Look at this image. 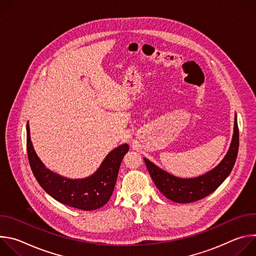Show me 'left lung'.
Instances as JSON below:
<instances>
[{
	"label": "left lung",
	"mask_w": 256,
	"mask_h": 256,
	"mask_svg": "<svg viewBox=\"0 0 256 256\" xmlns=\"http://www.w3.org/2000/svg\"><path fill=\"white\" fill-rule=\"evenodd\" d=\"M238 149L239 128L237 116H235L234 134L228 153L220 164L204 175L190 179L178 178L158 168L148 159L144 158V160L157 188L167 198L175 202L186 204L208 196L223 184L234 167Z\"/></svg>",
	"instance_id": "1"
}]
</instances>
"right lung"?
Here are the masks:
<instances>
[{
  "label": "right lung",
  "mask_w": 256,
  "mask_h": 256,
  "mask_svg": "<svg viewBox=\"0 0 256 256\" xmlns=\"http://www.w3.org/2000/svg\"><path fill=\"white\" fill-rule=\"evenodd\" d=\"M27 154L31 170L40 186L54 200L68 206L93 210L103 206L110 198L128 144H124L109 153L98 170L84 179H68L50 171L36 155L27 124Z\"/></svg>",
  "instance_id": "right-lung-1"
}]
</instances>
